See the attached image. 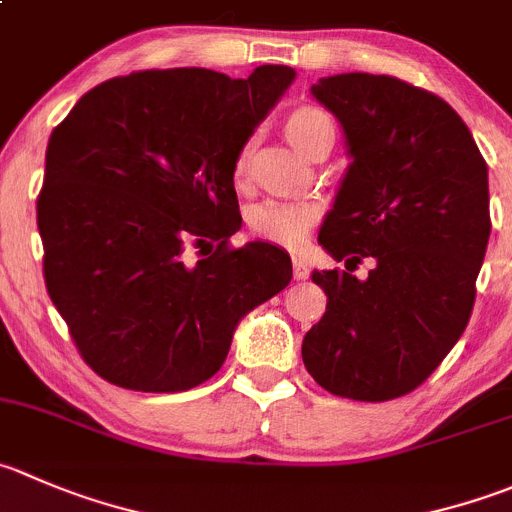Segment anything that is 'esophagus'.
Masks as SVG:
<instances>
[{
  "mask_svg": "<svg viewBox=\"0 0 512 512\" xmlns=\"http://www.w3.org/2000/svg\"><path fill=\"white\" fill-rule=\"evenodd\" d=\"M292 275H295V280H307L310 277V267H307V262L302 260H292Z\"/></svg>",
  "mask_w": 512,
  "mask_h": 512,
  "instance_id": "esophagus-1",
  "label": "esophagus"
}]
</instances>
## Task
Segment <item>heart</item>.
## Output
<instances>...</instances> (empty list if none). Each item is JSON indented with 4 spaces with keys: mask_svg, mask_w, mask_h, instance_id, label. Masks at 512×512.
Wrapping results in <instances>:
<instances>
[{
    "mask_svg": "<svg viewBox=\"0 0 512 512\" xmlns=\"http://www.w3.org/2000/svg\"><path fill=\"white\" fill-rule=\"evenodd\" d=\"M285 135L302 155H310L320 145L332 147L335 124H332L330 114H325L322 109L300 107L285 119ZM247 165H250V145L242 147L235 160L237 180L245 177ZM317 217H320V210L315 205H307V202L267 200L252 207L247 222H250V230L262 240L282 247H300L310 235Z\"/></svg>",
    "mask_w": 512,
    "mask_h": 512,
    "instance_id": "heart-1",
    "label": "heart"
}]
</instances>
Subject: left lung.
Segmentation results:
<instances>
[{
    "instance_id": "left-lung-1",
    "label": "left lung",
    "mask_w": 512,
    "mask_h": 512,
    "mask_svg": "<svg viewBox=\"0 0 512 512\" xmlns=\"http://www.w3.org/2000/svg\"><path fill=\"white\" fill-rule=\"evenodd\" d=\"M347 165L317 242L347 270L312 272L327 310L302 362L332 395L382 403L428 380L463 335L490 237L488 165L460 114L388 74L312 84ZM362 256L376 265L351 275Z\"/></svg>"
}]
</instances>
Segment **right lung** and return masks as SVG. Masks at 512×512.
Returning <instances> with one entry per match:
<instances>
[{
  "mask_svg": "<svg viewBox=\"0 0 512 512\" xmlns=\"http://www.w3.org/2000/svg\"><path fill=\"white\" fill-rule=\"evenodd\" d=\"M295 79L147 69L89 89L47 145L37 225L49 297L112 385L182 393L210 380L242 317L285 290L282 247L247 242L235 160ZM215 251L189 262L190 244Z\"/></svg>",
  "mask_w": 512,
  "mask_h": 512,
  "instance_id": "obj_1",
  "label": "right lung"
}]
</instances>
